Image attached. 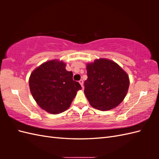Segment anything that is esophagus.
Instances as JSON below:
<instances>
[{"label": "esophagus", "instance_id": "1", "mask_svg": "<svg viewBox=\"0 0 159 159\" xmlns=\"http://www.w3.org/2000/svg\"><path fill=\"white\" fill-rule=\"evenodd\" d=\"M79 82V83L80 84V85H81L82 88H83V80L81 79V80H80Z\"/></svg>", "mask_w": 159, "mask_h": 159}]
</instances>
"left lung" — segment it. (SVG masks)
I'll return each instance as SVG.
<instances>
[{
    "instance_id": "obj_1",
    "label": "left lung",
    "mask_w": 159,
    "mask_h": 159,
    "mask_svg": "<svg viewBox=\"0 0 159 159\" xmlns=\"http://www.w3.org/2000/svg\"><path fill=\"white\" fill-rule=\"evenodd\" d=\"M86 69L84 92L90 105L102 111L119 105L129 87L128 74L117 63L104 58L87 63Z\"/></svg>"
}]
</instances>
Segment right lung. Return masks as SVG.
<instances>
[{
    "mask_svg": "<svg viewBox=\"0 0 159 159\" xmlns=\"http://www.w3.org/2000/svg\"><path fill=\"white\" fill-rule=\"evenodd\" d=\"M63 61H46L33 71L29 77L30 91L40 108L51 114L66 111L81 89L80 84L72 79V72L66 69Z\"/></svg>",
    "mask_w": 159,
    "mask_h": 159,
    "instance_id": "obj_1",
    "label": "right lung"
}]
</instances>
